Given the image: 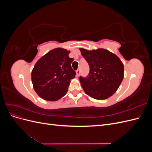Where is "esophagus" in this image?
I'll return each mask as SVG.
<instances>
[{
  "label": "esophagus",
  "instance_id": "1",
  "mask_svg": "<svg viewBox=\"0 0 152 152\" xmlns=\"http://www.w3.org/2000/svg\"><path fill=\"white\" fill-rule=\"evenodd\" d=\"M80 75V70H77L76 71V76L77 77H79Z\"/></svg>",
  "mask_w": 152,
  "mask_h": 152
}]
</instances>
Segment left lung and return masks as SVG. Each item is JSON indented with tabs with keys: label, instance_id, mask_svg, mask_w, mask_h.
<instances>
[{
	"label": "left lung",
	"instance_id": "obj_1",
	"mask_svg": "<svg viewBox=\"0 0 152 152\" xmlns=\"http://www.w3.org/2000/svg\"><path fill=\"white\" fill-rule=\"evenodd\" d=\"M79 49L90 67L88 76L79 77L85 93L96 99L110 98L124 79L123 63L116 54L105 49Z\"/></svg>",
	"mask_w": 152,
	"mask_h": 152
}]
</instances>
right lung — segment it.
Returning <instances> with one entry per match:
<instances>
[{
  "instance_id": "right-lung-1",
  "label": "right lung",
  "mask_w": 152,
  "mask_h": 152,
  "mask_svg": "<svg viewBox=\"0 0 152 152\" xmlns=\"http://www.w3.org/2000/svg\"><path fill=\"white\" fill-rule=\"evenodd\" d=\"M70 50L55 48L41 57L31 71V82L36 93L44 100L55 102L65 96L76 73L69 58Z\"/></svg>"
}]
</instances>
